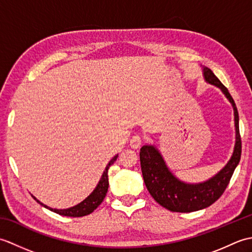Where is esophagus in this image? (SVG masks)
<instances>
[{"mask_svg": "<svg viewBox=\"0 0 252 252\" xmlns=\"http://www.w3.org/2000/svg\"><path fill=\"white\" fill-rule=\"evenodd\" d=\"M142 145V137L140 135H133L130 141V146L132 148H138Z\"/></svg>", "mask_w": 252, "mask_h": 252, "instance_id": "1", "label": "esophagus"}]
</instances>
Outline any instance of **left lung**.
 <instances>
[{
    "instance_id": "8db88e82",
    "label": "left lung",
    "mask_w": 252,
    "mask_h": 252,
    "mask_svg": "<svg viewBox=\"0 0 252 252\" xmlns=\"http://www.w3.org/2000/svg\"><path fill=\"white\" fill-rule=\"evenodd\" d=\"M205 81L219 88L234 110L235 145L227 163L212 178L200 183H186L171 172L161 153L155 145H144L140 152L142 174L149 194L160 206L172 212H192L211 206L227 187L242 155L239 135V117L233 97L211 69L202 67Z\"/></svg>"
}]
</instances>
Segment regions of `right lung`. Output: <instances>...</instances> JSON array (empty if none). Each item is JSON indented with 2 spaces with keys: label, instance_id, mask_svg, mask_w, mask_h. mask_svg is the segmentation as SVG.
Instances as JSON below:
<instances>
[{
  "label": "right lung",
  "instance_id": "add662e5",
  "mask_svg": "<svg viewBox=\"0 0 252 252\" xmlns=\"http://www.w3.org/2000/svg\"><path fill=\"white\" fill-rule=\"evenodd\" d=\"M117 157H118V155H116V156L108 162V164L106 165L103 175H101L98 184L96 185L94 190L91 192V194L87 198H85L83 201L78 203V205H76V206L67 208V209H54V208H51L49 206L44 205V203H42L40 200H37L33 195H31V196L33 197L34 200H36V202H39L41 206H43L44 208L49 209V210L55 212V213H58V215H61V216L73 217V218L88 216V215H90V213H92L104 200V198L107 194V190H108V185H109V183H108V169L110 165L116 161Z\"/></svg>",
  "mask_w": 252,
  "mask_h": 252
}]
</instances>
